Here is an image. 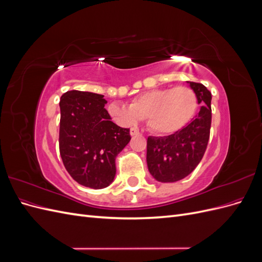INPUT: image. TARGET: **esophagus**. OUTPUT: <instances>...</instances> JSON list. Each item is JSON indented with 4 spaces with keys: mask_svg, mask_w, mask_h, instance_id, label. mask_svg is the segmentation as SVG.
<instances>
[{
    "mask_svg": "<svg viewBox=\"0 0 262 262\" xmlns=\"http://www.w3.org/2000/svg\"><path fill=\"white\" fill-rule=\"evenodd\" d=\"M130 134L132 137H134V136H138V134H140V132H139L138 129L132 128V129H130Z\"/></svg>",
    "mask_w": 262,
    "mask_h": 262,
    "instance_id": "obj_1",
    "label": "esophagus"
}]
</instances>
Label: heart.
Masks as SVG:
<instances>
[{
	"mask_svg": "<svg viewBox=\"0 0 262 262\" xmlns=\"http://www.w3.org/2000/svg\"><path fill=\"white\" fill-rule=\"evenodd\" d=\"M198 107V97L188 86L166 87L146 92L134 98L130 107L119 102L108 106L113 120L123 126L146 119L148 129L156 134H170L191 120Z\"/></svg>",
	"mask_w": 262,
	"mask_h": 262,
	"instance_id": "heart-1",
	"label": "heart"
}]
</instances>
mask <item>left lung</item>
<instances>
[{"label": "left lung", "instance_id": "1", "mask_svg": "<svg viewBox=\"0 0 262 262\" xmlns=\"http://www.w3.org/2000/svg\"><path fill=\"white\" fill-rule=\"evenodd\" d=\"M198 97L200 110L192 121L167 137H148L146 162L148 171L157 181L184 179L202 160L211 129V93L200 83L188 82Z\"/></svg>", "mask_w": 262, "mask_h": 262}]
</instances>
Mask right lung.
Returning a JSON list of instances; mask_svg holds the SVG:
<instances>
[{
	"label": "right lung",
	"instance_id": "1",
	"mask_svg": "<svg viewBox=\"0 0 262 262\" xmlns=\"http://www.w3.org/2000/svg\"><path fill=\"white\" fill-rule=\"evenodd\" d=\"M104 95L69 91L60 99L59 147L68 172L92 189L108 187L116 176V157L129 143L130 129L112 121Z\"/></svg>",
	"mask_w": 262,
	"mask_h": 262
}]
</instances>
